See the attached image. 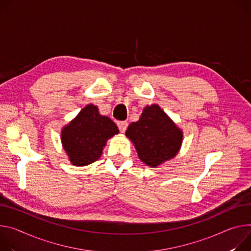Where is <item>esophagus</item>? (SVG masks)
Masks as SVG:
<instances>
[{
  "mask_svg": "<svg viewBox=\"0 0 251 251\" xmlns=\"http://www.w3.org/2000/svg\"><path fill=\"white\" fill-rule=\"evenodd\" d=\"M117 126H118L120 132L124 133L126 131V129H127V127H128V123L125 122V121H120V122L117 123Z\"/></svg>",
  "mask_w": 251,
  "mask_h": 251,
  "instance_id": "34e87169",
  "label": "esophagus"
}]
</instances>
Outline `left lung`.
<instances>
[{
	"label": "left lung",
	"mask_w": 251,
	"mask_h": 251,
	"mask_svg": "<svg viewBox=\"0 0 251 251\" xmlns=\"http://www.w3.org/2000/svg\"><path fill=\"white\" fill-rule=\"evenodd\" d=\"M125 135L140 160L152 168L173 159L183 141V131L158 104L144 107L139 120L128 126Z\"/></svg>",
	"instance_id": "8db88e82"
}]
</instances>
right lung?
<instances>
[{
    "instance_id": "1",
    "label": "right lung",
    "mask_w": 251,
    "mask_h": 251,
    "mask_svg": "<svg viewBox=\"0 0 251 251\" xmlns=\"http://www.w3.org/2000/svg\"><path fill=\"white\" fill-rule=\"evenodd\" d=\"M118 133L115 123L88 104L62 128L61 143L72 165L86 166L98 160L108 139Z\"/></svg>"
}]
</instances>
